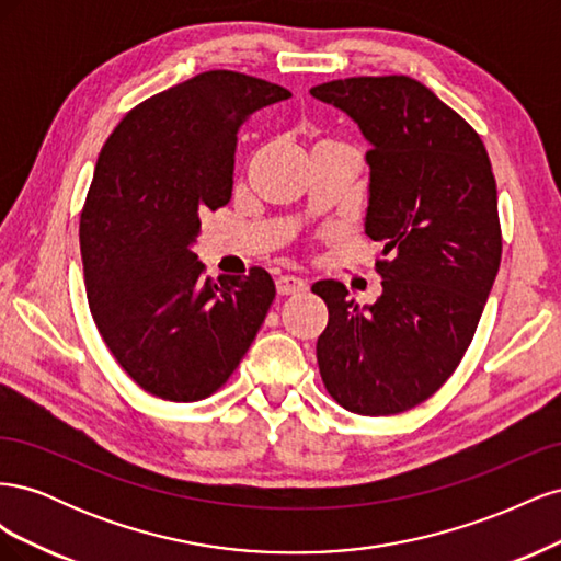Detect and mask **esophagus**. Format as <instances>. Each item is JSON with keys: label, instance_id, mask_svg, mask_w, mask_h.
Here are the masks:
<instances>
[{"label": "esophagus", "instance_id": "obj_1", "mask_svg": "<svg viewBox=\"0 0 561 561\" xmlns=\"http://www.w3.org/2000/svg\"><path fill=\"white\" fill-rule=\"evenodd\" d=\"M276 290L280 297H290V295H299L307 290V280L297 278V276H280L276 280Z\"/></svg>", "mask_w": 561, "mask_h": 561}]
</instances>
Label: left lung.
<instances>
[{
  "mask_svg": "<svg viewBox=\"0 0 561 561\" xmlns=\"http://www.w3.org/2000/svg\"><path fill=\"white\" fill-rule=\"evenodd\" d=\"M311 95L369 142L365 233L383 245L369 307L339 280L311 287L330 313L320 377L353 414H400L454 375L478 330L503 250L496 180L480 135L416 79H336Z\"/></svg>",
  "mask_w": 561,
  "mask_h": 561,
  "instance_id": "8db88e82",
  "label": "left lung"
}]
</instances>
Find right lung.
<instances>
[{"mask_svg":"<svg viewBox=\"0 0 561 561\" xmlns=\"http://www.w3.org/2000/svg\"><path fill=\"white\" fill-rule=\"evenodd\" d=\"M290 95L241 72H201L133 107L100 151L79 222L89 307L116 363L161 400L222 388L276 297L260 266L213 283L194 243L201 215L231 198L241 126Z\"/></svg>","mask_w":561,"mask_h":561,"instance_id":"1","label":"right lung"}]
</instances>
